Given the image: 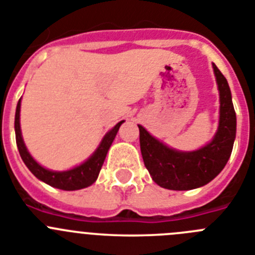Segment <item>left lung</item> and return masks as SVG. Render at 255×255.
<instances>
[{
    "label": "left lung",
    "mask_w": 255,
    "mask_h": 255,
    "mask_svg": "<svg viewBox=\"0 0 255 255\" xmlns=\"http://www.w3.org/2000/svg\"><path fill=\"white\" fill-rule=\"evenodd\" d=\"M220 91V125L213 140L194 152L171 149L139 125L143 161L155 184L170 190H190L208 184L224 170L233 152L236 115L227 80L213 64Z\"/></svg>",
    "instance_id": "left-lung-1"
}]
</instances>
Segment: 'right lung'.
Masks as SVG:
<instances>
[{
    "mask_svg": "<svg viewBox=\"0 0 255 255\" xmlns=\"http://www.w3.org/2000/svg\"><path fill=\"white\" fill-rule=\"evenodd\" d=\"M124 121L117 124L114 129L106 134L103 138L102 143L98 147V149L94 152L91 158L84 162L83 164L78 166V167L73 168L70 171H65V172H55V171L46 170L42 167L40 164L33 159L29 152L26 150L25 144L22 141L21 138V130H20V101L17 102L16 114H15V135H16V144L17 149H19L20 155H21L22 161L26 164V167L31 171V173L39 180L44 181L48 185L53 186V188L62 189V190H79V189L87 188V186L92 185L98 177L102 164L105 162L106 155H107L108 149L111 147L112 141H114L115 136H116L119 128L121 126Z\"/></svg>",
    "mask_w": 255,
    "mask_h": 255,
    "instance_id": "add662e5",
    "label": "right lung"
}]
</instances>
